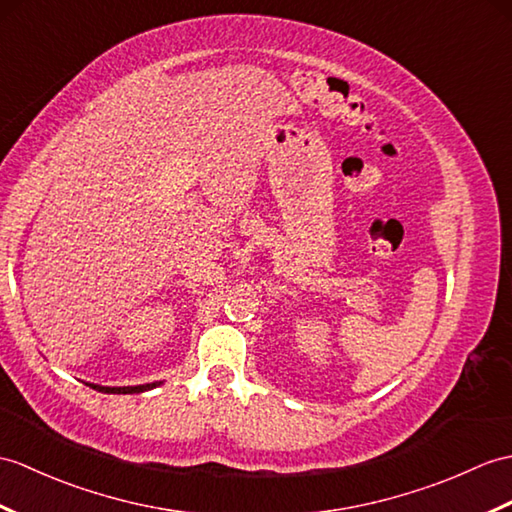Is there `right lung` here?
<instances>
[{
    "instance_id": "right-lung-1",
    "label": "right lung",
    "mask_w": 512,
    "mask_h": 512,
    "mask_svg": "<svg viewBox=\"0 0 512 512\" xmlns=\"http://www.w3.org/2000/svg\"><path fill=\"white\" fill-rule=\"evenodd\" d=\"M163 382H152V384H139V386H100V384H87L93 390L98 392H106V395H133V392H146L161 386Z\"/></svg>"
}]
</instances>
